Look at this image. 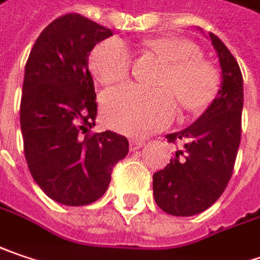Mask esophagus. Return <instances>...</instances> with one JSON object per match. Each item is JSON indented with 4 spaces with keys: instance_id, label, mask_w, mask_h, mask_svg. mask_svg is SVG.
Segmentation results:
<instances>
[{
    "instance_id": "obj_1",
    "label": "esophagus",
    "mask_w": 260,
    "mask_h": 260,
    "mask_svg": "<svg viewBox=\"0 0 260 260\" xmlns=\"http://www.w3.org/2000/svg\"><path fill=\"white\" fill-rule=\"evenodd\" d=\"M143 145H145V142H143V140H139V139H132V140H130V150H132V152H135V150L140 149Z\"/></svg>"
}]
</instances>
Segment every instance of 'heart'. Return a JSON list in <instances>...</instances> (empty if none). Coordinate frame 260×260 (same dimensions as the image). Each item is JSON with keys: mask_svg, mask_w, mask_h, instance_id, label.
Listing matches in <instances>:
<instances>
[{"mask_svg": "<svg viewBox=\"0 0 260 260\" xmlns=\"http://www.w3.org/2000/svg\"><path fill=\"white\" fill-rule=\"evenodd\" d=\"M149 45L168 61L158 82L162 87L123 86L108 90L102 99L108 125L132 136H145L167 127L177 114L175 98L184 108L199 110L209 104L218 89L214 67L199 58L198 48L190 41L161 36ZM132 62V52L123 41L107 39L93 48L89 67L101 83L115 85L130 77Z\"/></svg>", "mask_w": 260, "mask_h": 260, "instance_id": "heart-1", "label": "heart"}]
</instances>
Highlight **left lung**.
<instances>
[{
    "mask_svg": "<svg viewBox=\"0 0 260 260\" xmlns=\"http://www.w3.org/2000/svg\"><path fill=\"white\" fill-rule=\"evenodd\" d=\"M218 52L222 83L209 108L187 128L170 133L183 143L167 167L153 174V198L175 216L201 214L219 199L231 178L241 139L243 76L222 41L209 33Z\"/></svg>",
    "mask_w": 260,
    "mask_h": 260,
    "instance_id": "obj_1",
    "label": "left lung"
}]
</instances>
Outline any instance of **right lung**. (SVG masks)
I'll return each mask as SVG.
<instances>
[{
    "label": "right lung",
    "mask_w": 260,
    "mask_h": 260,
    "mask_svg": "<svg viewBox=\"0 0 260 260\" xmlns=\"http://www.w3.org/2000/svg\"><path fill=\"white\" fill-rule=\"evenodd\" d=\"M110 36L111 29L77 13L61 16L39 35L24 67L20 125L26 162L46 196L62 205L98 201L128 152L127 137L92 132L98 104L87 61Z\"/></svg>",
    "instance_id": "obj_1"
}]
</instances>
